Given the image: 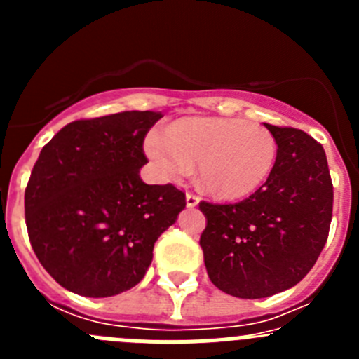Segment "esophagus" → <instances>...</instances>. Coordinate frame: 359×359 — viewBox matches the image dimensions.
Wrapping results in <instances>:
<instances>
[{
	"label": "esophagus",
	"mask_w": 359,
	"mask_h": 359,
	"mask_svg": "<svg viewBox=\"0 0 359 359\" xmlns=\"http://www.w3.org/2000/svg\"><path fill=\"white\" fill-rule=\"evenodd\" d=\"M198 203H199L198 196L192 194V192H187V207L194 208V207H198Z\"/></svg>",
	"instance_id": "1"
}]
</instances>
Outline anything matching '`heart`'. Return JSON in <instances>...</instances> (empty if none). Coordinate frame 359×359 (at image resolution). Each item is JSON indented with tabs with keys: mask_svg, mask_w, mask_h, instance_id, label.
I'll return each mask as SVG.
<instances>
[{
	"mask_svg": "<svg viewBox=\"0 0 359 359\" xmlns=\"http://www.w3.org/2000/svg\"><path fill=\"white\" fill-rule=\"evenodd\" d=\"M145 152L163 180H177L198 161L199 183L219 199H241L261 189L273 170L277 142L268 129L237 118H185L167 136L152 133Z\"/></svg>",
	"mask_w": 359,
	"mask_h": 359,
	"instance_id": "1",
	"label": "heart"
}]
</instances>
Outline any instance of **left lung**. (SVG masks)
I'll use <instances>...</instances> for the list:
<instances>
[{
  "label": "left lung",
  "instance_id": "8db88e82",
  "mask_svg": "<svg viewBox=\"0 0 359 359\" xmlns=\"http://www.w3.org/2000/svg\"><path fill=\"white\" fill-rule=\"evenodd\" d=\"M277 158L264 185L231 205L199 203V244L212 284L237 298H266L302 280L325 246L332 182L322 145L294 128L266 123Z\"/></svg>",
  "mask_w": 359,
  "mask_h": 359
}]
</instances>
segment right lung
<instances>
[{"instance_id":"obj_1","label":"right lung","mask_w":359,"mask_h":359,"mask_svg":"<svg viewBox=\"0 0 359 359\" xmlns=\"http://www.w3.org/2000/svg\"><path fill=\"white\" fill-rule=\"evenodd\" d=\"M160 118L123 111L75 120L41 151L25 190L27 230L43 268L68 291L104 298L135 287L185 208L182 190L140 177L145 135Z\"/></svg>"}]
</instances>
